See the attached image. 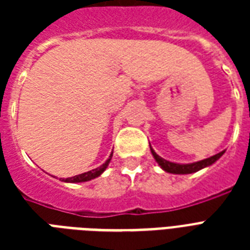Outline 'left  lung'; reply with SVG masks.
I'll return each instance as SVG.
<instances>
[{
  "mask_svg": "<svg viewBox=\"0 0 250 250\" xmlns=\"http://www.w3.org/2000/svg\"><path fill=\"white\" fill-rule=\"evenodd\" d=\"M150 150H152L153 157L156 158L158 165H160L165 171L171 172V174H192V172H196V171L201 170V168H204V167H208L210 166V165H213L214 162H215L217 160H219V158L223 156V153H225V150H223V152L218 153V154H215V156L210 157V158H206V160L198 161V162H194V164L180 165V164H174V162L164 160V158L158 156V154H157L152 148H150Z\"/></svg>",
  "mask_w": 250,
  "mask_h": 250,
  "instance_id": "left-lung-1",
  "label": "left lung"
}]
</instances>
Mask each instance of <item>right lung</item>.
Wrapping results in <instances>:
<instances>
[{"label": "right lung", "instance_id": "1", "mask_svg": "<svg viewBox=\"0 0 250 250\" xmlns=\"http://www.w3.org/2000/svg\"><path fill=\"white\" fill-rule=\"evenodd\" d=\"M111 157H113V153L110 154L109 160L106 161L105 164L102 165V166L97 167V168H94V170H90L88 172H84V174H80V175H75V176H72V178H67V179H62L63 182L66 183H82V182H88V180H92V179L97 178L100 175L106 170V167L109 165L110 160H111Z\"/></svg>", "mask_w": 250, "mask_h": 250}]
</instances>
